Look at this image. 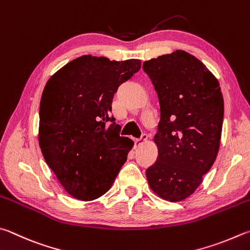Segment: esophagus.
Returning a JSON list of instances; mask_svg holds the SVG:
<instances>
[{"instance_id": "esophagus-1", "label": "esophagus", "mask_w": 250, "mask_h": 250, "mask_svg": "<svg viewBox=\"0 0 250 250\" xmlns=\"http://www.w3.org/2000/svg\"><path fill=\"white\" fill-rule=\"evenodd\" d=\"M147 140V134H142V137H141L140 139H135L134 140V143H135V146H140V145L144 144L145 142H146Z\"/></svg>"}]
</instances>
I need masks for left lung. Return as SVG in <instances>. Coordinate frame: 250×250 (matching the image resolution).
<instances>
[{"label": "left lung", "instance_id": "left-lung-1", "mask_svg": "<svg viewBox=\"0 0 250 250\" xmlns=\"http://www.w3.org/2000/svg\"><path fill=\"white\" fill-rule=\"evenodd\" d=\"M143 70L161 106L154 138L158 156L146 169L148 185L164 200H185L201 185L219 152L224 116L220 84L184 50L145 61Z\"/></svg>", "mask_w": 250, "mask_h": 250}]
</instances>
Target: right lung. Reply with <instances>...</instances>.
Instances as JSON below:
<instances>
[{
    "label": "right lung",
    "mask_w": 250,
    "mask_h": 250,
    "mask_svg": "<svg viewBox=\"0 0 250 250\" xmlns=\"http://www.w3.org/2000/svg\"><path fill=\"white\" fill-rule=\"evenodd\" d=\"M141 61L82 56L47 82L40 101L39 145L65 191L82 201L105 194L126 162L133 141L120 137L113 95Z\"/></svg>",
    "instance_id": "right-lung-1"
}]
</instances>
